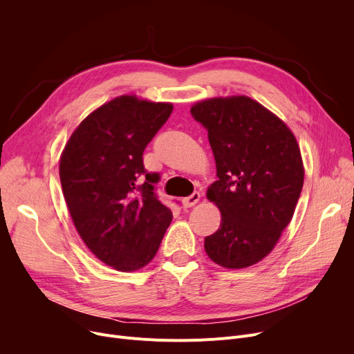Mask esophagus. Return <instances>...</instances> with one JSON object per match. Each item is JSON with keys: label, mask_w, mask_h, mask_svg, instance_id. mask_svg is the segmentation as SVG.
<instances>
[{"label": "esophagus", "mask_w": 354, "mask_h": 354, "mask_svg": "<svg viewBox=\"0 0 354 354\" xmlns=\"http://www.w3.org/2000/svg\"><path fill=\"white\" fill-rule=\"evenodd\" d=\"M199 199H201V194H199V192H194L192 195H189V196L182 199V205H183L185 208H191V207L196 205V203L199 202Z\"/></svg>", "instance_id": "esophagus-1"}]
</instances>
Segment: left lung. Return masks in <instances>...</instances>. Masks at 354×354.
Returning <instances> with one entry per match:
<instances>
[{
    "label": "left lung",
    "mask_w": 354,
    "mask_h": 354,
    "mask_svg": "<svg viewBox=\"0 0 354 354\" xmlns=\"http://www.w3.org/2000/svg\"><path fill=\"white\" fill-rule=\"evenodd\" d=\"M191 113L208 130L218 180L207 198L222 215L203 247L221 267L254 266L292 218L304 182L300 147L281 119L247 96L198 102Z\"/></svg>",
    "instance_id": "8db88e82"
}]
</instances>
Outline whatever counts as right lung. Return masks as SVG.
Returning <instances> with one entry per match:
<instances>
[{"label":"right lung","instance_id":"obj_1","mask_svg":"<svg viewBox=\"0 0 354 354\" xmlns=\"http://www.w3.org/2000/svg\"><path fill=\"white\" fill-rule=\"evenodd\" d=\"M172 110L171 103L116 97L79 124L62 153L60 180L74 227L115 270L151 263L172 221L155 192L160 176L149 174L142 158Z\"/></svg>","mask_w":354,"mask_h":354}]
</instances>
